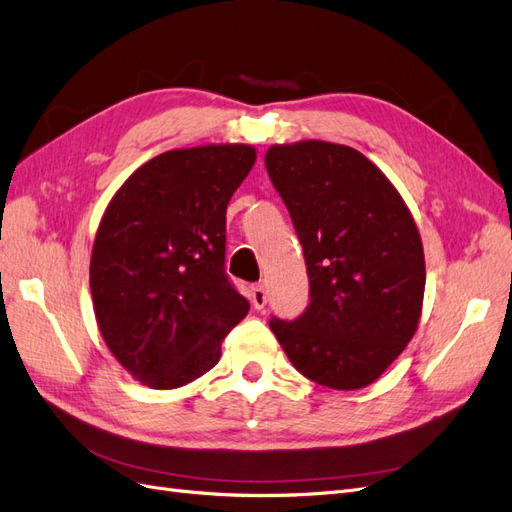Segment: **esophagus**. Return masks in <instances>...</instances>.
<instances>
[{"label":"esophagus","mask_w":512,"mask_h":512,"mask_svg":"<svg viewBox=\"0 0 512 512\" xmlns=\"http://www.w3.org/2000/svg\"><path fill=\"white\" fill-rule=\"evenodd\" d=\"M252 305H254V309H262L267 305V290H265V286L262 284H256V286H252Z\"/></svg>","instance_id":"obj_1"}]
</instances>
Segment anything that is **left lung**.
Listing matches in <instances>:
<instances>
[{
    "label": "left lung",
    "instance_id": "8db88e82",
    "mask_svg": "<svg viewBox=\"0 0 512 512\" xmlns=\"http://www.w3.org/2000/svg\"><path fill=\"white\" fill-rule=\"evenodd\" d=\"M265 166L297 230L309 305L269 327L316 384L354 391L404 352L421 318L425 256L395 185L346 145H273Z\"/></svg>",
    "mask_w": 512,
    "mask_h": 512
}]
</instances>
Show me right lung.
Returning a JSON list of instances; mask_svg holds the SVG:
<instances>
[{
    "label": "right lung",
    "mask_w": 512,
    "mask_h": 512,
    "mask_svg": "<svg viewBox=\"0 0 512 512\" xmlns=\"http://www.w3.org/2000/svg\"><path fill=\"white\" fill-rule=\"evenodd\" d=\"M256 162L250 145L160 153L108 203L89 265L104 342L151 389H177L220 361L250 312L226 275V207Z\"/></svg>",
    "instance_id": "add662e5"
}]
</instances>
